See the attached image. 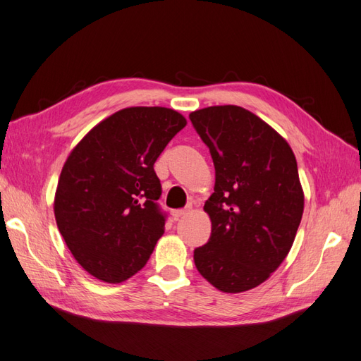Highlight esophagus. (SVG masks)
Segmentation results:
<instances>
[{"label":"esophagus","instance_id":"esophagus-1","mask_svg":"<svg viewBox=\"0 0 361 361\" xmlns=\"http://www.w3.org/2000/svg\"><path fill=\"white\" fill-rule=\"evenodd\" d=\"M189 213V209H178V210H173L172 212V218L175 221H178L180 218H183V216H186Z\"/></svg>","mask_w":361,"mask_h":361}]
</instances>
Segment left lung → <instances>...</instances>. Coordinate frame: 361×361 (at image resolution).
I'll return each instance as SVG.
<instances>
[{"mask_svg": "<svg viewBox=\"0 0 361 361\" xmlns=\"http://www.w3.org/2000/svg\"><path fill=\"white\" fill-rule=\"evenodd\" d=\"M189 118L216 172L214 192L204 205L212 234L193 251L195 266L216 289L250 290L283 263L302 218L295 154L274 128L242 107L214 106Z\"/></svg>", "mask_w": 361, "mask_h": 361, "instance_id": "1", "label": "left lung"}]
</instances>
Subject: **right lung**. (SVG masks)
I'll return each mask as SVG.
<instances>
[{
	"instance_id": "obj_1",
	"label": "right lung",
	"mask_w": 361,
	"mask_h": 361,
	"mask_svg": "<svg viewBox=\"0 0 361 361\" xmlns=\"http://www.w3.org/2000/svg\"><path fill=\"white\" fill-rule=\"evenodd\" d=\"M184 126L166 107L123 109L69 154L56 190V222L74 259L98 280L126 281L147 264L166 222L154 163Z\"/></svg>"
}]
</instances>
